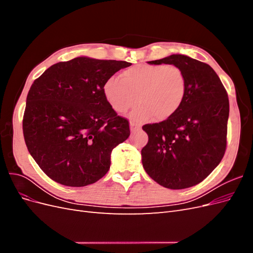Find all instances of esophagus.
Masks as SVG:
<instances>
[{
    "label": "esophagus",
    "mask_w": 253,
    "mask_h": 253,
    "mask_svg": "<svg viewBox=\"0 0 253 253\" xmlns=\"http://www.w3.org/2000/svg\"><path fill=\"white\" fill-rule=\"evenodd\" d=\"M129 128H131V132H136V131H139L141 126L139 125L134 124V122H131V124H129Z\"/></svg>",
    "instance_id": "34e87169"
}]
</instances>
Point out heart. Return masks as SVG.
<instances>
[{"label":"heart","instance_id":"obj_1","mask_svg":"<svg viewBox=\"0 0 253 253\" xmlns=\"http://www.w3.org/2000/svg\"><path fill=\"white\" fill-rule=\"evenodd\" d=\"M186 89V75L180 67L138 64L122 71L120 78L110 77L104 82L103 94L112 109L120 114L139 102L133 118L142 122L153 116L157 120L173 116L183 102Z\"/></svg>","mask_w":253,"mask_h":253}]
</instances>
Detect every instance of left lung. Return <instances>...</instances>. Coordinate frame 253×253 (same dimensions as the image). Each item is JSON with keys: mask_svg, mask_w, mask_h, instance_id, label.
<instances>
[{"mask_svg": "<svg viewBox=\"0 0 253 253\" xmlns=\"http://www.w3.org/2000/svg\"><path fill=\"white\" fill-rule=\"evenodd\" d=\"M149 64H173L186 75L179 110L159 124L145 125L149 141L141 150L145 172L160 186L179 190L203 181L220 163L227 144L229 99L213 68L185 55Z\"/></svg>", "mask_w": 253, "mask_h": 253, "instance_id": "8db88e82", "label": "left lung"}]
</instances>
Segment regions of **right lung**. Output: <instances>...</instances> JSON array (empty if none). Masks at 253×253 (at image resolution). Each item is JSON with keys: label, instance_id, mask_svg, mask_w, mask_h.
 Returning <instances> with one entry per match:
<instances>
[{"label": "right lung", "instance_id": "1", "mask_svg": "<svg viewBox=\"0 0 253 253\" xmlns=\"http://www.w3.org/2000/svg\"><path fill=\"white\" fill-rule=\"evenodd\" d=\"M132 63L77 57L47 68L30 87L23 118L26 147L49 178L68 187L108 173L114 148L129 136L103 94L104 82Z\"/></svg>", "mask_w": 253, "mask_h": 253}]
</instances>
